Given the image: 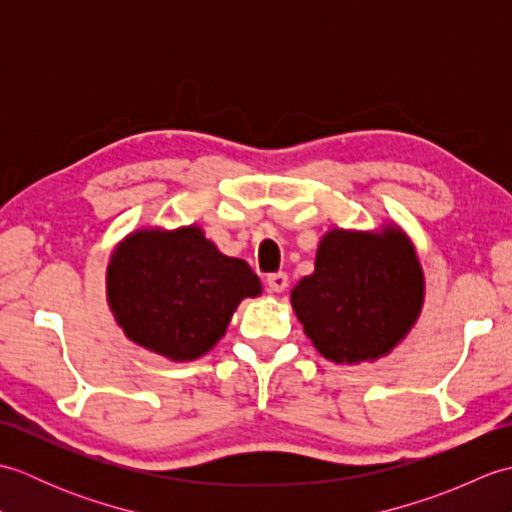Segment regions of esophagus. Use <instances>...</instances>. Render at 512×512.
Returning a JSON list of instances; mask_svg holds the SVG:
<instances>
[{
  "label": "esophagus",
  "instance_id": "esophagus-1",
  "mask_svg": "<svg viewBox=\"0 0 512 512\" xmlns=\"http://www.w3.org/2000/svg\"><path fill=\"white\" fill-rule=\"evenodd\" d=\"M266 284L273 292H284L288 288V275L286 273H273L266 277Z\"/></svg>",
  "mask_w": 512,
  "mask_h": 512
}]
</instances>
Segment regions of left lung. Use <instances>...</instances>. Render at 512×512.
Instances as JSON below:
<instances>
[{
	"mask_svg": "<svg viewBox=\"0 0 512 512\" xmlns=\"http://www.w3.org/2000/svg\"><path fill=\"white\" fill-rule=\"evenodd\" d=\"M290 297L317 352L354 365L376 361L405 339L420 317L424 275L398 226L376 233L332 228L321 239L314 273Z\"/></svg>",
	"mask_w": 512,
	"mask_h": 512,
	"instance_id": "left-lung-1",
	"label": "left lung"
}]
</instances>
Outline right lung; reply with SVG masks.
Returning <instances> with one entry per match:
<instances>
[{"instance_id":"right-lung-1","label":"right lung","mask_w":512,"mask_h":512,"mask_svg":"<svg viewBox=\"0 0 512 512\" xmlns=\"http://www.w3.org/2000/svg\"><path fill=\"white\" fill-rule=\"evenodd\" d=\"M259 292L253 268L195 224L129 233L107 266V301L127 339L180 363L209 352L239 301Z\"/></svg>"}]
</instances>
